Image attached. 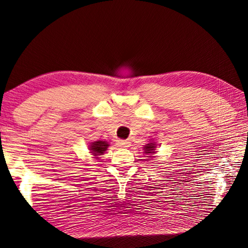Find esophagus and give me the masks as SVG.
<instances>
[{
	"label": "esophagus",
	"instance_id": "1",
	"mask_svg": "<svg viewBox=\"0 0 248 248\" xmlns=\"http://www.w3.org/2000/svg\"><path fill=\"white\" fill-rule=\"evenodd\" d=\"M118 145L121 146V147H128L130 145V142H129V140H118Z\"/></svg>",
	"mask_w": 248,
	"mask_h": 248
}]
</instances>
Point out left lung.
Segmentation results:
<instances>
[{"instance_id":"obj_1","label":"left lung","mask_w":248,"mask_h":248,"mask_svg":"<svg viewBox=\"0 0 248 248\" xmlns=\"http://www.w3.org/2000/svg\"><path fill=\"white\" fill-rule=\"evenodd\" d=\"M155 147H156V144L155 142L146 144V145L143 147L144 153H145V155H152V153H155Z\"/></svg>"}]
</instances>
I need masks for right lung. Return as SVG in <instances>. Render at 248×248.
Here are the masks:
<instances>
[{
  "label": "right lung",
  "instance_id": "right-lung-1",
  "mask_svg": "<svg viewBox=\"0 0 248 248\" xmlns=\"http://www.w3.org/2000/svg\"><path fill=\"white\" fill-rule=\"evenodd\" d=\"M109 144L106 140H96V142L90 143L89 150L90 153H93V155H95L96 158L98 155H102L106 150H108Z\"/></svg>",
  "mask_w": 248,
  "mask_h": 248
}]
</instances>
